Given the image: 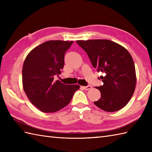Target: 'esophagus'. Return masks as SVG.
Instances as JSON below:
<instances>
[{"instance_id": "34e87169", "label": "esophagus", "mask_w": 152, "mask_h": 152, "mask_svg": "<svg viewBox=\"0 0 152 152\" xmlns=\"http://www.w3.org/2000/svg\"><path fill=\"white\" fill-rule=\"evenodd\" d=\"M82 88L83 89H85V90H89V89H92V86H83V87H82Z\"/></svg>"}]
</instances>
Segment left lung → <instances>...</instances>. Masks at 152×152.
I'll return each mask as SVG.
<instances>
[{
	"label": "left lung",
	"mask_w": 152,
	"mask_h": 152,
	"mask_svg": "<svg viewBox=\"0 0 152 152\" xmlns=\"http://www.w3.org/2000/svg\"><path fill=\"white\" fill-rule=\"evenodd\" d=\"M88 55L93 66L104 76L103 85L96 87L101 97L94 104L102 110L118 111L127 104L136 88L137 76L134 61L129 52L109 40H77Z\"/></svg>",
	"instance_id": "obj_1"
}]
</instances>
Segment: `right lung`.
<instances>
[{
    "label": "right lung",
    "mask_w": 152,
    "mask_h": 152,
    "mask_svg": "<svg viewBox=\"0 0 152 152\" xmlns=\"http://www.w3.org/2000/svg\"><path fill=\"white\" fill-rule=\"evenodd\" d=\"M72 41L50 40L32 50L24 61L22 83L31 102L40 111L52 113L69 104L78 85H66L53 76L61 73L64 57Z\"/></svg>",
    "instance_id": "obj_1"
}]
</instances>
